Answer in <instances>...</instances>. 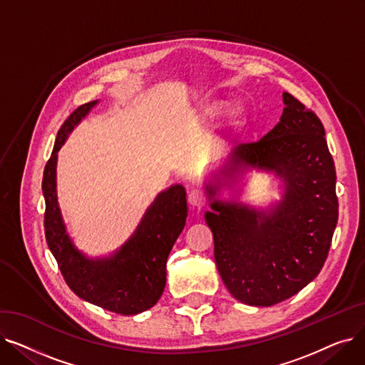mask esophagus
I'll use <instances>...</instances> for the list:
<instances>
[{"mask_svg":"<svg viewBox=\"0 0 365 365\" xmlns=\"http://www.w3.org/2000/svg\"><path fill=\"white\" fill-rule=\"evenodd\" d=\"M187 201H189V204L192 205V207H202L204 202H205V197H204V194L201 192V190L194 189V190H190V194L187 197Z\"/></svg>","mask_w":365,"mask_h":365,"instance_id":"34e87169","label":"esophagus"}]
</instances>
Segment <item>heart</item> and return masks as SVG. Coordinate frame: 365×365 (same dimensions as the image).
Segmentation results:
<instances>
[{
	"instance_id": "heart-1",
	"label": "heart",
	"mask_w": 365,
	"mask_h": 365,
	"mask_svg": "<svg viewBox=\"0 0 365 365\" xmlns=\"http://www.w3.org/2000/svg\"><path fill=\"white\" fill-rule=\"evenodd\" d=\"M226 106V102L222 99H212L204 103V113L208 118H216L223 112ZM227 115L229 118L234 121H241L244 118V108L238 103H234L227 108Z\"/></svg>"
}]
</instances>
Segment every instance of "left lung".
I'll use <instances>...</instances> for the list:
<instances>
[{"instance_id":"obj_1","label":"left lung","mask_w":365,"mask_h":365,"mask_svg":"<svg viewBox=\"0 0 365 365\" xmlns=\"http://www.w3.org/2000/svg\"><path fill=\"white\" fill-rule=\"evenodd\" d=\"M279 123L255 143H242L225 175L242 168L274 171L282 200L267 213L232 202H210L205 222L215 238V260L237 300L272 306L299 293L322 269L339 219L336 168L317 113L282 93ZM219 186L207 185L208 198Z\"/></svg>"}]
</instances>
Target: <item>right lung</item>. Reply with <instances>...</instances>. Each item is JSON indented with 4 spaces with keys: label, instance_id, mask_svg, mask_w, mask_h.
<instances>
[{
    "label": "right lung",
    "instance_id": "1",
    "mask_svg": "<svg viewBox=\"0 0 365 365\" xmlns=\"http://www.w3.org/2000/svg\"><path fill=\"white\" fill-rule=\"evenodd\" d=\"M96 103L98 101L76 108L57 131L43 176L46 240L76 296L115 314L136 315L152 308L164 292L167 257L186 223V192L182 185H175L158 194L130 240L110 257L87 259L76 250L57 205L56 163L68 134Z\"/></svg>",
    "mask_w": 365,
    "mask_h": 365
}]
</instances>
